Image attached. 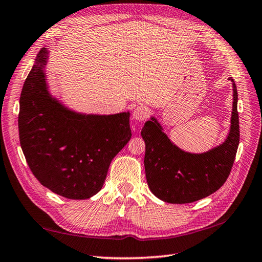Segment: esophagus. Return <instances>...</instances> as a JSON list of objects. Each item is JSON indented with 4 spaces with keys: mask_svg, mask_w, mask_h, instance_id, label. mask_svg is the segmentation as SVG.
Returning a JSON list of instances; mask_svg holds the SVG:
<instances>
[{
    "mask_svg": "<svg viewBox=\"0 0 262 262\" xmlns=\"http://www.w3.org/2000/svg\"><path fill=\"white\" fill-rule=\"evenodd\" d=\"M150 116V109L146 105H138L133 110V118L137 121H145Z\"/></svg>",
    "mask_w": 262,
    "mask_h": 262,
    "instance_id": "obj_1",
    "label": "esophagus"
}]
</instances>
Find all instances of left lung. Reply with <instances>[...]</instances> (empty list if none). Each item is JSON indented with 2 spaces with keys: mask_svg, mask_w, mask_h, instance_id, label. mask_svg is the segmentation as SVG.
I'll return each mask as SVG.
<instances>
[{
  "mask_svg": "<svg viewBox=\"0 0 262 262\" xmlns=\"http://www.w3.org/2000/svg\"><path fill=\"white\" fill-rule=\"evenodd\" d=\"M233 104L230 132L222 144L195 155L170 141L156 118L144 123V169L151 192L169 203H190L219 190L228 179L238 150L240 131L238 92L232 79Z\"/></svg>",
  "mask_w": 262,
  "mask_h": 262,
  "instance_id": "8db88e82",
  "label": "left lung"
}]
</instances>
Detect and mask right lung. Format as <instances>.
Returning <instances> with one entry per match:
<instances>
[{
  "label": "right lung",
  "mask_w": 262,
  "mask_h": 262,
  "mask_svg": "<svg viewBox=\"0 0 262 262\" xmlns=\"http://www.w3.org/2000/svg\"><path fill=\"white\" fill-rule=\"evenodd\" d=\"M37 54L20 98L18 135L27 162L42 186L68 199H89L103 187L112 159L131 139L130 113L81 114L48 91Z\"/></svg>",
  "instance_id": "add662e5"
}]
</instances>
